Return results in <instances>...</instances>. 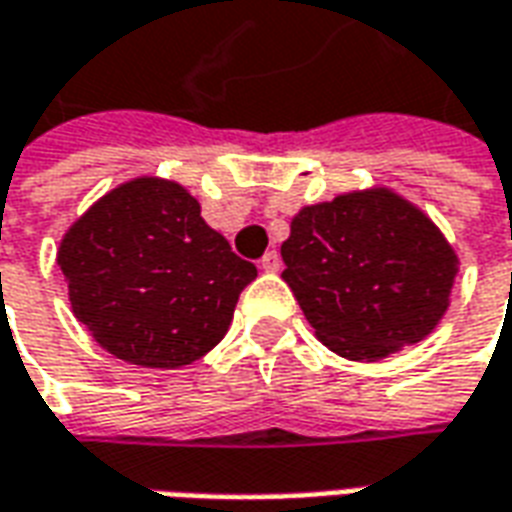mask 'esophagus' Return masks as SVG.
<instances>
[{
    "mask_svg": "<svg viewBox=\"0 0 512 512\" xmlns=\"http://www.w3.org/2000/svg\"><path fill=\"white\" fill-rule=\"evenodd\" d=\"M279 266H282L279 252H266V255H263V260H260V268H263V271H279Z\"/></svg>",
    "mask_w": 512,
    "mask_h": 512,
    "instance_id": "obj_1",
    "label": "esophagus"
}]
</instances>
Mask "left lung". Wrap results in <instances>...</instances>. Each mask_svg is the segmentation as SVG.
Segmentation results:
<instances>
[{
    "label": "left lung",
    "mask_w": 512,
    "mask_h": 512,
    "mask_svg": "<svg viewBox=\"0 0 512 512\" xmlns=\"http://www.w3.org/2000/svg\"><path fill=\"white\" fill-rule=\"evenodd\" d=\"M282 260V279L315 337L354 362L425 340L450 307L458 274L439 227L389 189L301 208Z\"/></svg>",
    "instance_id": "1"
}]
</instances>
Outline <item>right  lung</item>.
Instances as JSON below:
<instances>
[{
	"instance_id": "right-lung-1",
	"label": "right lung",
	"mask_w": 512,
	"mask_h": 512,
	"mask_svg": "<svg viewBox=\"0 0 512 512\" xmlns=\"http://www.w3.org/2000/svg\"><path fill=\"white\" fill-rule=\"evenodd\" d=\"M73 315L109 354L142 367L191 365L222 340L257 277L175 180L117 186L57 252Z\"/></svg>"
}]
</instances>
